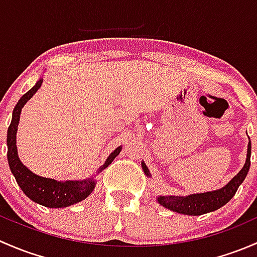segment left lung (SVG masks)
<instances>
[{
  "label": "left lung",
  "mask_w": 257,
  "mask_h": 257,
  "mask_svg": "<svg viewBox=\"0 0 257 257\" xmlns=\"http://www.w3.org/2000/svg\"><path fill=\"white\" fill-rule=\"evenodd\" d=\"M250 156H251V142L247 145L246 162L241 171L220 189L213 190V192L199 193V194H190L187 197H179V195H161L157 198V202L162 207L176 211L179 214L186 215H202V214L210 213L225 205L230 199L235 195L237 188L244 182L245 177L247 176L248 168H250ZM142 169L147 177H151L147 166L142 162Z\"/></svg>",
  "instance_id": "1"
}]
</instances>
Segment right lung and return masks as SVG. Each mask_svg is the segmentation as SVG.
<instances>
[{"label": "right lung", "mask_w": 257, "mask_h": 257, "mask_svg": "<svg viewBox=\"0 0 257 257\" xmlns=\"http://www.w3.org/2000/svg\"><path fill=\"white\" fill-rule=\"evenodd\" d=\"M42 83H43V79H39L36 85L30 91L26 92L18 100L17 105L15 106L12 113V121H11L9 131H7V160H9L11 172L15 176L17 184L31 200L43 205V207L65 208L81 202L86 197H89L90 193L94 190L95 184H96L94 177L83 179V181L65 182H58L55 179L39 177L34 174L33 172H31L21 162L20 158H18L17 146H16V134H17L18 122H20L21 111H22V107L25 106L26 102L36 94L37 90L41 88ZM121 148H122L121 146L117 147L107 157L105 165L97 169L96 174L111 165L113 158L121 152Z\"/></svg>", "instance_id": "obj_1"}]
</instances>
